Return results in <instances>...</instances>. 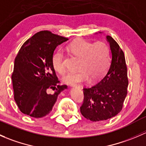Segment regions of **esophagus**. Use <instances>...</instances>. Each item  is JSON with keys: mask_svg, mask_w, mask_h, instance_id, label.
Instances as JSON below:
<instances>
[{"mask_svg": "<svg viewBox=\"0 0 146 146\" xmlns=\"http://www.w3.org/2000/svg\"><path fill=\"white\" fill-rule=\"evenodd\" d=\"M70 86L73 87H73H76V86H77V85H70Z\"/></svg>", "mask_w": 146, "mask_h": 146, "instance_id": "esophagus-1", "label": "esophagus"}]
</instances>
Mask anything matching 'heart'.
<instances>
[{
    "label": "heart",
    "instance_id": "b5f03b06",
    "mask_svg": "<svg viewBox=\"0 0 146 146\" xmlns=\"http://www.w3.org/2000/svg\"><path fill=\"white\" fill-rule=\"evenodd\" d=\"M68 49L75 56L80 58L77 71H70L63 76V81L68 85H75L88 79L97 81L107 73L111 64V54L109 46L104 42H94L77 39L68 46ZM64 53L61 49L54 52L51 63L54 70L60 74L65 71Z\"/></svg>",
    "mask_w": 146,
    "mask_h": 146
}]
</instances>
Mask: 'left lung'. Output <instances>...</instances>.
I'll return each instance as SVG.
<instances>
[{
	"instance_id": "left-lung-1",
	"label": "left lung",
	"mask_w": 146,
	"mask_h": 146,
	"mask_svg": "<svg viewBox=\"0 0 146 146\" xmlns=\"http://www.w3.org/2000/svg\"><path fill=\"white\" fill-rule=\"evenodd\" d=\"M106 38L111 54L110 68L98 84L83 89L85 97L80 112L92 121L115 117L121 110L127 95L129 81L124 54L111 36L107 35Z\"/></svg>"
}]
</instances>
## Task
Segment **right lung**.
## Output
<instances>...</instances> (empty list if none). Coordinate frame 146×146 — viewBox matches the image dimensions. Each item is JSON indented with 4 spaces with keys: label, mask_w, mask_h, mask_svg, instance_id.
Returning <instances> with one entry per match:
<instances>
[{
    "label": "right lung",
    "mask_w": 146,
    "mask_h": 146,
    "mask_svg": "<svg viewBox=\"0 0 146 146\" xmlns=\"http://www.w3.org/2000/svg\"><path fill=\"white\" fill-rule=\"evenodd\" d=\"M68 40L49 31H41L20 48L12 74L14 99L25 114L41 118L49 114L58 95L67 85H59L51 63L57 46ZM54 92L50 94L49 89Z\"/></svg>",
    "instance_id": "right-lung-1"
}]
</instances>
